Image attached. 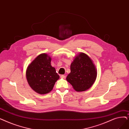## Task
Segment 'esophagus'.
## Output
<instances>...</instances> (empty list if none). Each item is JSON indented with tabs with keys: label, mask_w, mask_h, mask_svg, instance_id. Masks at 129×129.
<instances>
[{
	"label": "esophagus",
	"mask_w": 129,
	"mask_h": 129,
	"mask_svg": "<svg viewBox=\"0 0 129 129\" xmlns=\"http://www.w3.org/2000/svg\"><path fill=\"white\" fill-rule=\"evenodd\" d=\"M60 77H61V78H63V79H65V78H66V76L64 75H61L60 76Z\"/></svg>",
	"instance_id": "esophagus-1"
}]
</instances>
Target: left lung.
Returning <instances> with one entry per match:
<instances>
[{
  "label": "left lung",
  "instance_id": "obj_1",
  "mask_svg": "<svg viewBox=\"0 0 129 129\" xmlns=\"http://www.w3.org/2000/svg\"><path fill=\"white\" fill-rule=\"evenodd\" d=\"M97 72L92 60L81 53L76 56L71 65V73L66 77L77 92L84 91L90 88L96 80Z\"/></svg>",
  "mask_w": 129,
  "mask_h": 129
}]
</instances>
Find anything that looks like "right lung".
Instances as JSON below:
<instances>
[{"mask_svg":"<svg viewBox=\"0 0 129 129\" xmlns=\"http://www.w3.org/2000/svg\"><path fill=\"white\" fill-rule=\"evenodd\" d=\"M51 58L42 54L28 66L26 78L29 86L36 92L45 94L51 92L59 76L51 64Z\"/></svg>","mask_w":129,"mask_h":129,"instance_id":"right-lung-1","label":"right lung"}]
</instances>
